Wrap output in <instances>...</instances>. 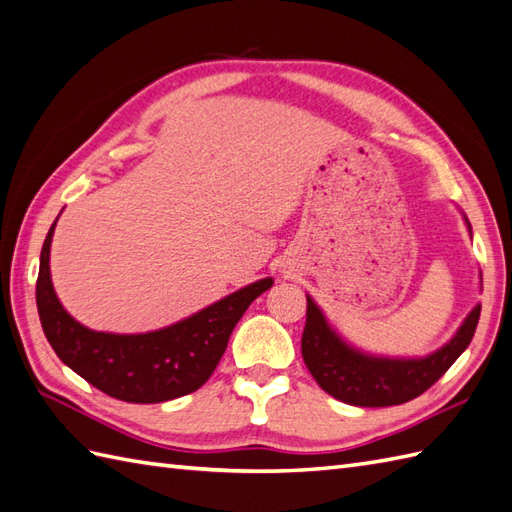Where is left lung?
<instances>
[{
    "label": "left lung",
    "mask_w": 512,
    "mask_h": 512,
    "mask_svg": "<svg viewBox=\"0 0 512 512\" xmlns=\"http://www.w3.org/2000/svg\"><path fill=\"white\" fill-rule=\"evenodd\" d=\"M465 223L471 234L467 217ZM306 302L302 356L308 371L339 402L367 408L397 406L428 391L467 350L480 319V304H476L452 339L436 352L423 358H391L350 345L330 326L313 297L306 295Z\"/></svg>",
    "instance_id": "obj_1"
}]
</instances>
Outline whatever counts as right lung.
I'll return each instance as SVG.
<instances>
[{
	"label": "right lung",
	"instance_id": "right-lung-1",
	"mask_svg": "<svg viewBox=\"0 0 512 512\" xmlns=\"http://www.w3.org/2000/svg\"><path fill=\"white\" fill-rule=\"evenodd\" d=\"M56 221L45 236L36 280L43 332L62 363L121 402L158 404L197 391L213 376L249 304L273 284V278L247 284L199 313L154 332H95L73 319L54 291L49 247Z\"/></svg>",
	"mask_w": 512,
	"mask_h": 512
}]
</instances>
